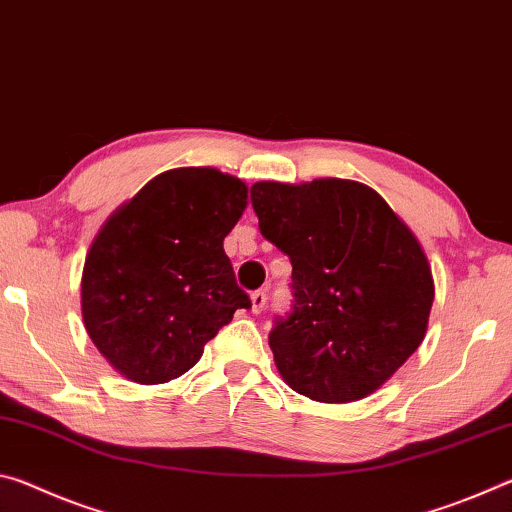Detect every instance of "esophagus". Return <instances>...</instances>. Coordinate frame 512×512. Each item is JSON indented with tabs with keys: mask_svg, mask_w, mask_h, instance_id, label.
<instances>
[{
	"mask_svg": "<svg viewBox=\"0 0 512 512\" xmlns=\"http://www.w3.org/2000/svg\"><path fill=\"white\" fill-rule=\"evenodd\" d=\"M266 291L264 289H257V291H253L250 293V302H253V311L255 314H259V311H262L264 307H266Z\"/></svg>",
	"mask_w": 512,
	"mask_h": 512,
	"instance_id": "34e87169",
	"label": "esophagus"
}]
</instances>
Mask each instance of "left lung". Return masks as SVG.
<instances>
[{"label": "left lung", "mask_w": 512, "mask_h": 512, "mask_svg": "<svg viewBox=\"0 0 512 512\" xmlns=\"http://www.w3.org/2000/svg\"><path fill=\"white\" fill-rule=\"evenodd\" d=\"M259 230L291 259V309L268 334L275 366L316 402L377 391L427 332L433 277L418 239L354 180L257 183Z\"/></svg>", "instance_id": "obj_1"}]
</instances>
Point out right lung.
I'll return each instance as SVG.
<instances>
[{
  "label": "right lung",
  "instance_id": "right-lung-1",
  "mask_svg": "<svg viewBox=\"0 0 512 512\" xmlns=\"http://www.w3.org/2000/svg\"><path fill=\"white\" fill-rule=\"evenodd\" d=\"M248 187L207 167L160 173L110 216L85 257L81 305L92 343L121 375L164 384L248 309L223 239Z\"/></svg>",
  "mask_w": 512,
  "mask_h": 512
}]
</instances>
